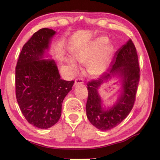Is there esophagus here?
Returning a JSON list of instances; mask_svg holds the SVG:
<instances>
[{
  "label": "esophagus",
  "instance_id": "1",
  "mask_svg": "<svg viewBox=\"0 0 160 160\" xmlns=\"http://www.w3.org/2000/svg\"><path fill=\"white\" fill-rule=\"evenodd\" d=\"M83 84V80L81 79V78H78L76 80H75L74 82V87L79 85V84Z\"/></svg>",
  "mask_w": 160,
  "mask_h": 160
}]
</instances>
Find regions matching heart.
<instances>
[{"label":"heart","mask_w":160,"mask_h":160,"mask_svg":"<svg viewBox=\"0 0 160 160\" xmlns=\"http://www.w3.org/2000/svg\"><path fill=\"white\" fill-rule=\"evenodd\" d=\"M113 47L108 42L106 36L98 37L73 52V58L77 62L85 64L89 76L99 78L106 73L110 64ZM67 62L73 73H76L78 67L76 61L68 58Z\"/></svg>","instance_id":"b5f03b06"}]
</instances>
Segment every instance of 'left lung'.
<instances>
[{
    "label": "left lung",
    "instance_id": "obj_1",
    "mask_svg": "<svg viewBox=\"0 0 160 160\" xmlns=\"http://www.w3.org/2000/svg\"><path fill=\"white\" fill-rule=\"evenodd\" d=\"M118 78L121 87L113 104L106 106L99 93L104 83ZM140 80L138 54L130 39L115 54L111 67L102 76L87 84V116L95 127L107 131L120 124L130 113Z\"/></svg>",
    "mask_w": 160,
    "mask_h": 160
}]
</instances>
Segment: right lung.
Listing matches in <instances>:
<instances>
[{
  "mask_svg": "<svg viewBox=\"0 0 160 160\" xmlns=\"http://www.w3.org/2000/svg\"><path fill=\"white\" fill-rule=\"evenodd\" d=\"M56 34L48 28L33 33L23 46L16 67L17 102L29 123L39 128L52 127L59 120L63 100L74 83L61 79L56 61L50 58Z\"/></svg>",
  "mask_w": 160,
  "mask_h": 160,
  "instance_id": "right-lung-1",
  "label": "right lung"
}]
</instances>
